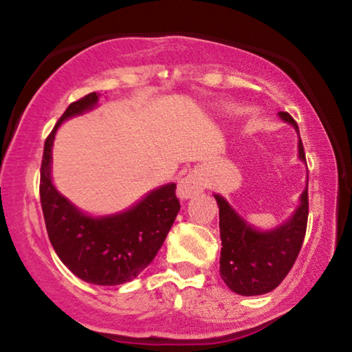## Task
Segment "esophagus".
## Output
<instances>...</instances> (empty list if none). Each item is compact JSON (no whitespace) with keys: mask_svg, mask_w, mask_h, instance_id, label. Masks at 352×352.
Here are the masks:
<instances>
[{"mask_svg":"<svg viewBox=\"0 0 352 352\" xmlns=\"http://www.w3.org/2000/svg\"><path fill=\"white\" fill-rule=\"evenodd\" d=\"M204 179H201L199 173L192 172L188 173V175H185L184 179H180L179 187H177V195H179V199L182 200H187L199 195V193L204 192Z\"/></svg>","mask_w":352,"mask_h":352,"instance_id":"obj_1","label":"esophagus"}]
</instances>
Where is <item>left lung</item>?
<instances>
[{
	"mask_svg": "<svg viewBox=\"0 0 352 352\" xmlns=\"http://www.w3.org/2000/svg\"><path fill=\"white\" fill-rule=\"evenodd\" d=\"M278 116L296 131L298 159L306 164L298 124L288 112H280ZM213 197L220 210L221 280L233 293L243 296L273 292L293 268L305 240L308 223V179L292 217L268 230L250 225L220 193H213Z\"/></svg>",
	"mask_w": 352,
	"mask_h": 352,
	"instance_id": "obj_1",
	"label": "left lung"
}]
</instances>
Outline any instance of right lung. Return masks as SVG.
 Listing matches in <instances>:
<instances>
[{
    "instance_id": "add662e5",
    "label": "right lung",
    "mask_w": 352,
    "mask_h": 352,
    "mask_svg": "<svg viewBox=\"0 0 352 352\" xmlns=\"http://www.w3.org/2000/svg\"><path fill=\"white\" fill-rule=\"evenodd\" d=\"M91 92L72 102L44 142L41 207L50 241L59 260L82 281L117 286L132 281L155 258L180 210L177 185H160L132 207L111 215H89L52 184V145L59 125L99 106Z\"/></svg>"
}]
</instances>
